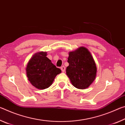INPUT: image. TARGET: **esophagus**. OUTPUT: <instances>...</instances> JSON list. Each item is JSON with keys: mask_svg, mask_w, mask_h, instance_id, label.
I'll use <instances>...</instances> for the list:
<instances>
[{"mask_svg": "<svg viewBox=\"0 0 125 125\" xmlns=\"http://www.w3.org/2000/svg\"><path fill=\"white\" fill-rule=\"evenodd\" d=\"M61 71L63 72H64V71H65V67L64 66L61 67Z\"/></svg>", "mask_w": 125, "mask_h": 125, "instance_id": "1", "label": "esophagus"}]
</instances>
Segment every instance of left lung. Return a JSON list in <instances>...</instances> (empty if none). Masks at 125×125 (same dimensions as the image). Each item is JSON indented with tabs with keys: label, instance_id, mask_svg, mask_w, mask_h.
<instances>
[{
	"label": "left lung",
	"instance_id": "8db88e82",
	"mask_svg": "<svg viewBox=\"0 0 125 125\" xmlns=\"http://www.w3.org/2000/svg\"><path fill=\"white\" fill-rule=\"evenodd\" d=\"M69 65L66 74L72 85L76 88H88L95 79L97 68L93 56L87 48L80 47L69 52Z\"/></svg>",
	"mask_w": 125,
	"mask_h": 125
}]
</instances>
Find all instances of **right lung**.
Instances as JSON below:
<instances>
[{
  "instance_id": "1",
  "label": "right lung",
  "mask_w": 125,
  "mask_h": 125,
  "mask_svg": "<svg viewBox=\"0 0 125 125\" xmlns=\"http://www.w3.org/2000/svg\"><path fill=\"white\" fill-rule=\"evenodd\" d=\"M46 52H40L31 57L27 64L26 75L32 85L45 89L52 85L56 75L61 73L47 57Z\"/></svg>"
}]
</instances>
